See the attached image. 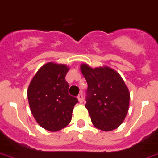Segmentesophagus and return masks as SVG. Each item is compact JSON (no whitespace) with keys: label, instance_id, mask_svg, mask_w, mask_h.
Here are the masks:
<instances>
[{"label":"esophagus","instance_id":"1","mask_svg":"<svg viewBox=\"0 0 158 158\" xmlns=\"http://www.w3.org/2000/svg\"><path fill=\"white\" fill-rule=\"evenodd\" d=\"M78 100H79V103H82V102L83 101V94H82V93L79 94V96H78Z\"/></svg>","mask_w":158,"mask_h":158}]
</instances>
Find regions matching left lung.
I'll use <instances>...</instances> for the list:
<instances>
[{
	"instance_id": "left-lung-1",
	"label": "left lung",
	"mask_w": 158,
	"mask_h": 158,
	"mask_svg": "<svg viewBox=\"0 0 158 158\" xmlns=\"http://www.w3.org/2000/svg\"><path fill=\"white\" fill-rule=\"evenodd\" d=\"M80 70L88 83L85 107L92 124L110 131L123 123L129 110L130 92L122 76L107 66L92 68L83 63Z\"/></svg>"
}]
</instances>
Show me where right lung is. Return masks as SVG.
Returning a JSON list of instances; mask_svg holds the SVG:
<instances>
[{
	"label": "right lung",
	"mask_w": 158,
	"mask_h": 158,
	"mask_svg": "<svg viewBox=\"0 0 158 158\" xmlns=\"http://www.w3.org/2000/svg\"><path fill=\"white\" fill-rule=\"evenodd\" d=\"M70 67L64 64L48 62L40 68L27 89L31 112L41 127L57 131L66 127L72 118L76 97L68 93L65 79Z\"/></svg>",
	"instance_id": "right-lung-1"
}]
</instances>
